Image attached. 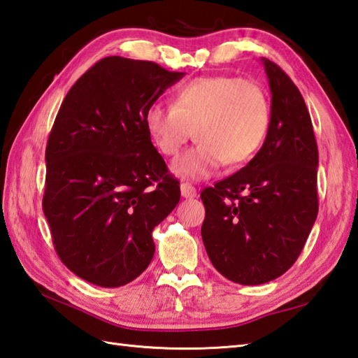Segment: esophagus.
Listing matches in <instances>:
<instances>
[{
	"label": "esophagus",
	"mask_w": 358,
	"mask_h": 358,
	"mask_svg": "<svg viewBox=\"0 0 358 358\" xmlns=\"http://www.w3.org/2000/svg\"><path fill=\"white\" fill-rule=\"evenodd\" d=\"M181 196L183 199H195L196 196V189L191 183H181Z\"/></svg>",
	"instance_id": "34e87169"
}]
</instances>
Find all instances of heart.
<instances>
[{
    "instance_id": "1",
    "label": "heart",
    "mask_w": 358,
    "mask_h": 358,
    "mask_svg": "<svg viewBox=\"0 0 358 358\" xmlns=\"http://www.w3.org/2000/svg\"><path fill=\"white\" fill-rule=\"evenodd\" d=\"M269 124L271 104L262 86L226 75L189 81L172 106L154 103L144 112L146 131L164 157L178 155L194 131L199 144L172 166L189 180L210 177L224 162H248L262 148Z\"/></svg>"
}]
</instances>
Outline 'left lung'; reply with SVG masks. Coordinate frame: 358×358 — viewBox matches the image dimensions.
Masks as SVG:
<instances>
[{"mask_svg": "<svg viewBox=\"0 0 358 358\" xmlns=\"http://www.w3.org/2000/svg\"><path fill=\"white\" fill-rule=\"evenodd\" d=\"M271 124L262 149L231 177L206 187L201 238L214 268L238 285H263L299 258L318 214V149L292 80L262 58Z\"/></svg>", "mask_w": 358, "mask_h": 358, "instance_id": "1", "label": "left lung"}]
</instances>
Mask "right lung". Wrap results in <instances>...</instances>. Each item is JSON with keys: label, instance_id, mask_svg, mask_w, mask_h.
Listing matches in <instances>:
<instances>
[{"label": "right lung", "instance_id": "right-lung-1", "mask_svg": "<svg viewBox=\"0 0 358 358\" xmlns=\"http://www.w3.org/2000/svg\"><path fill=\"white\" fill-rule=\"evenodd\" d=\"M185 77L106 57L67 92L45 148L43 210L58 257L101 287L131 283L155 252L152 231L180 201L144 112Z\"/></svg>", "mask_w": 358, "mask_h": 358}]
</instances>
